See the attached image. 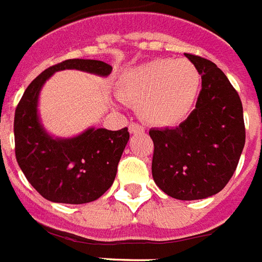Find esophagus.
I'll return each mask as SVG.
<instances>
[{
    "label": "esophagus",
    "instance_id": "obj_1",
    "mask_svg": "<svg viewBox=\"0 0 262 262\" xmlns=\"http://www.w3.org/2000/svg\"><path fill=\"white\" fill-rule=\"evenodd\" d=\"M128 129H129V133L131 134H137V133H141V131H144V128L139 125V124L137 123H131L128 125Z\"/></svg>",
    "mask_w": 262,
    "mask_h": 262
}]
</instances>
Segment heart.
<instances>
[{"instance_id":"obj_1","label":"heart","mask_w":262,"mask_h":262,"mask_svg":"<svg viewBox=\"0 0 262 262\" xmlns=\"http://www.w3.org/2000/svg\"><path fill=\"white\" fill-rule=\"evenodd\" d=\"M201 76L191 61L156 58L133 67L120 76L118 93L123 100L138 104L145 123L173 127L191 112Z\"/></svg>"}]
</instances>
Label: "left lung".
Masks as SVG:
<instances>
[{"mask_svg": "<svg viewBox=\"0 0 262 262\" xmlns=\"http://www.w3.org/2000/svg\"><path fill=\"white\" fill-rule=\"evenodd\" d=\"M186 57L202 88L195 108L176 128H152V176L176 200H204L223 190L237 167L246 142L243 106L228 76L212 61Z\"/></svg>", "mask_w": 262, "mask_h": 262, "instance_id": "obj_1", "label": "left lung"}]
</instances>
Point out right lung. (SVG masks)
Instances as JSON below:
<instances>
[{
	"label": "right lung",
	"instance_id": "obj_1",
	"mask_svg": "<svg viewBox=\"0 0 262 262\" xmlns=\"http://www.w3.org/2000/svg\"><path fill=\"white\" fill-rule=\"evenodd\" d=\"M64 70L107 76L113 68L103 61L72 58L43 71L26 88L15 110V155L28 181L46 200L86 204L112 187L129 133L128 128H88L72 138L51 137L40 121L39 95L46 81Z\"/></svg>",
	"mask_w": 262,
	"mask_h": 262
}]
</instances>
